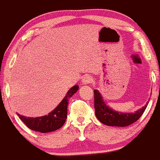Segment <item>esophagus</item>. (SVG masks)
I'll list each match as a JSON object with an SVG mask.
<instances>
[{
    "instance_id": "esophagus-1",
    "label": "esophagus",
    "mask_w": 160,
    "mask_h": 160,
    "mask_svg": "<svg viewBox=\"0 0 160 160\" xmlns=\"http://www.w3.org/2000/svg\"><path fill=\"white\" fill-rule=\"evenodd\" d=\"M92 78L90 76H85L82 79V82L83 84H90L92 82Z\"/></svg>"
}]
</instances>
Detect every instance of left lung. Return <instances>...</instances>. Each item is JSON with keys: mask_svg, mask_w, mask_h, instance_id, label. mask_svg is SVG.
Here are the masks:
<instances>
[{"mask_svg": "<svg viewBox=\"0 0 160 160\" xmlns=\"http://www.w3.org/2000/svg\"><path fill=\"white\" fill-rule=\"evenodd\" d=\"M95 115L102 124L108 126L126 127L136 122L140 118L148 106L145 105L135 112H120L110 109L104 102L103 98L98 90H94Z\"/></svg>", "mask_w": 160, "mask_h": 160, "instance_id": "8db88e82", "label": "left lung"}]
</instances>
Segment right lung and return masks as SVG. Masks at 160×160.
<instances>
[{
    "mask_svg": "<svg viewBox=\"0 0 160 160\" xmlns=\"http://www.w3.org/2000/svg\"><path fill=\"white\" fill-rule=\"evenodd\" d=\"M78 90V86H74L67 93L65 98L59 105L48 113V115L39 117H27L17 113L20 119L27 125L28 128L33 131L45 133L53 132L62 127L67 117L68 100Z\"/></svg>",
    "mask_w": 160,
    "mask_h": 160,
    "instance_id": "1",
    "label": "right lung"
}]
</instances>
